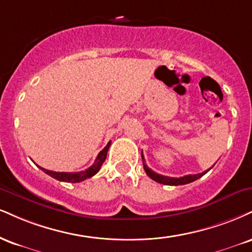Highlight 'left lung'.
I'll list each match as a JSON object with an SVG mask.
<instances>
[{"instance_id":"obj_1","label":"left lung","mask_w":252,"mask_h":252,"mask_svg":"<svg viewBox=\"0 0 252 252\" xmlns=\"http://www.w3.org/2000/svg\"><path fill=\"white\" fill-rule=\"evenodd\" d=\"M142 162H143V168L145 172H147V175L149 176L151 180L156 181L157 183H162V184H165V186H182V184H188V183H191V182L198 180V178H201L203 175L207 174V171L202 172V174H197V175H187V176H183V177H168V176H163V175H159V174H156L155 171H153L151 169L145 164V159H144V156H143V153H142Z\"/></svg>"}]
</instances>
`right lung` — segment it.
I'll use <instances>...</instances> for the list:
<instances>
[{"label": "right lung", "mask_w": 252, "mask_h": 252, "mask_svg": "<svg viewBox=\"0 0 252 252\" xmlns=\"http://www.w3.org/2000/svg\"><path fill=\"white\" fill-rule=\"evenodd\" d=\"M111 144V141L109 142V143L105 145L104 149L99 151V154L97 155L96 159H95V163L90 166V168L86 169L84 171H80V172H56V171H51V170H47V169H43L39 166V169H42L45 174L51 176L53 178H55L57 181H61V182H68V183H78V182H82L84 180H87V178H90L93 177L94 175H96L97 172H98L99 169H101V166L103 164V162H104L105 158H107V154H108V150H109V147H110Z\"/></svg>", "instance_id": "obj_1"}]
</instances>
